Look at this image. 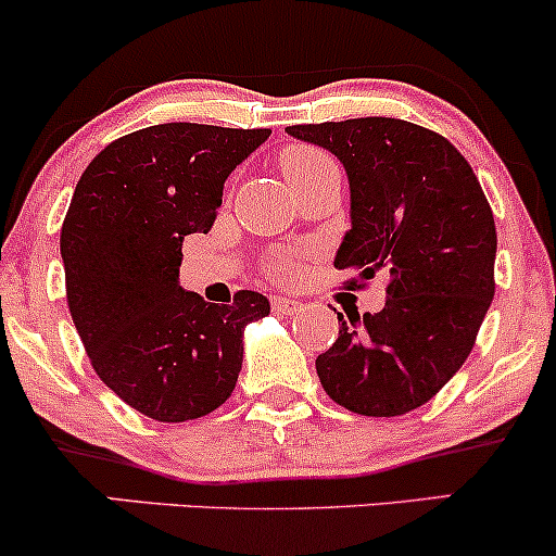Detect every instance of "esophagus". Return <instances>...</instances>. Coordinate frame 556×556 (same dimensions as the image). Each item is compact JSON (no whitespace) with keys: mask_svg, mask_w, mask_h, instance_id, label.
I'll use <instances>...</instances> for the list:
<instances>
[{"mask_svg":"<svg viewBox=\"0 0 556 556\" xmlns=\"http://www.w3.org/2000/svg\"><path fill=\"white\" fill-rule=\"evenodd\" d=\"M300 308H303V303H300V300H295V298L277 295V298L271 300V311L277 316H295Z\"/></svg>","mask_w":556,"mask_h":556,"instance_id":"obj_1","label":"esophagus"}]
</instances>
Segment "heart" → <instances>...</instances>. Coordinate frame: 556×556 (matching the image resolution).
Listing matches in <instances>:
<instances>
[{
	"label": "heart",
	"mask_w": 556,
	"mask_h": 556,
	"mask_svg": "<svg viewBox=\"0 0 556 556\" xmlns=\"http://www.w3.org/2000/svg\"><path fill=\"white\" fill-rule=\"evenodd\" d=\"M279 167H282L287 185H295V182L311 180V177L321 175V172L337 169V164L331 162L324 151L311 149V146H292V149H287L285 154L279 156ZM287 271L290 269H287L285 261H277V264L271 266L274 277H285Z\"/></svg>",
	"instance_id": "b5f03b06"
}]
</instances>
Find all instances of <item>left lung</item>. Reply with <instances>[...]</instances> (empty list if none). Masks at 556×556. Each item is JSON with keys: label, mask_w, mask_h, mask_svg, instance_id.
Wrapping results in <instances>:
<instances>
[{"label": "left lung", "mask_w": 556, "mask_h": 556, "mask_svg": "<svg viewBox=\"0 0 556 556\" xmlns=\"http://www.w3.org/2000/svg\"><path fill=\"white\" fill-rule=\"evenodd\" d=\"M285 130L327 149L348 175L350 229L337 269L358 271L361 282L389 274L379 314H337L340 337L316 358L324 392L358 416H405L460 371L494 298L486 195L450 140L405 119Z\"/></svg>", "instance_id": "obj_1"}]
</instances>
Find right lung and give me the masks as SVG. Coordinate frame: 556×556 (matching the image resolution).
I'll list each match as a JSON object with an SVG mask.
<instances>
[{
    "mask_svg": "<svg viewBox=\"0 0 556 556\" xmlns=\"http://www.w3.org/2000/svg\"><path fill=\"white\" fill-rule=\"evenodd\" d=\"M271 130L167 123L117 138L75 185L60 251L67 305L99 379L162 424L216 410L242 368L261 292L206 303L180 285L185 235H206L227 177Z\"/></svg>",
    "mask_w": 556,
    "mask_h": 556,
    "instance_id": "right-lung-1",
    "label": "right lung"
}]
</instances>
